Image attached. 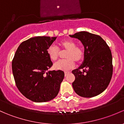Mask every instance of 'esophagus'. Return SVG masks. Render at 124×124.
Instances as JSON below:
<instances>
[{
  "instance_id": "obj_1",
  "label": "esophagus",
  "mask_w": 124,
  "mask_h": 124,
  "mask_svg": "<svg viewBox=\"0 0 124 124\" xmlns=\"http://www.w3.org/2000/svg\"><path fill=\"white\" fill-rule=\"evenodd\" d=\"M70 74V72H68V71H66V72H65V77H66L68 75V74Z\"/></svg>"
}]
</instances>
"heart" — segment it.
<instances>
[{"mask_svg":"<svg viewBox=\"0 0 124 124\" xmlns=\"http://www.w3.org/2000/svg\"><path fill=\"white\" fill-rule=\"evenodd\" d=\"M59 45L63 50H66L65 58L66 59L61 60L54 64V68L61 71H68L74 66L75 63L79 62L84 57V52L80 47L76 46L74 41L70 39L62 40L59 43ZM48 56L52 61H54L58 59L60 54V51L57 47L51 46L47 50Z\"/></svg>","mask_w":124,"mask_h":124,"instance_id":"obj_1","label":"heart"}]
</instances>
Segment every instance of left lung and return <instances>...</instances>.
Here are the masks:
<instances>
[{
	"label": "left lung",
	"mask_w": 124,
	"mask_h": 124,
	"mask_svg": "<svg viewBox=\"0 0 124 124\" xmlns=\"http://www.w3.org/2000/svg\"><path fill=\"white\" fill-rule=\"evenodd\" d=\"M70 36L80 40L84 47L83 63L72 71L75 77L73 88L81 97L97 96L106 90L112 76V56L109 47L100 36L87 31Z\"/></svg>",
	"instance_id": "1"
}]
</instances>
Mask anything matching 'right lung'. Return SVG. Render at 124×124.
Wrapping results in <instances>:
<instances>
[{
	"label": "right lung",
	"mask_w": 124,
	"mask_h": 124,
	"mask_svg": "<svg viewBox=\"0 0 124 124\" xmlns=\"http://www.w3.org/2000/svg\"><path fill=\"white\" fill-rule=\"evenodd\" d=\"M57 37L37 36L20 44L12 62L18 90L34 102L50 101L58 95L64 78L63 71H49L53 63L47 53Z\"/></svg>",
	"instance_id": "obj_1"
}]
</instances>
